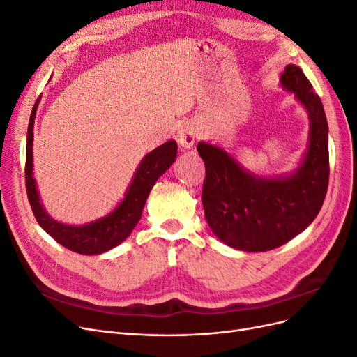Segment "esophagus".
<instances>
[{"label":"esophagus","mask_w":357,"mask_h":357,"mask_svg":"<svg viewBox=\"0 0 357 357\" xmlns=\"http://www.w3.org/2000/svg\"><path fill=\"white\" fill-rule=\"evenodd\" d=\"M195 134H197V131L193 129V126H190V125L181 126L177 132L178 144L185 149H190L193 144H195V137H197Z\"/></svg>","instance_id":"obj_1"}]
</instances>
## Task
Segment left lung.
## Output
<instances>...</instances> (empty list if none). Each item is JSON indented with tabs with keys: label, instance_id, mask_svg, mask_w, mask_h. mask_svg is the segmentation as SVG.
<instances>
[{
	"label": "left lung",
	"instance_id": "1",
	"mask_svg": "<svg viewBox=\"0 0 357 357\" xmlns=\"http://www.w3.org/2000/svg\"><path fill=\"white\" fill-rule=\"evenodd\" d=\"M280 82L310 116L308 150L294 174L256 177L225 150L207 143L197 146L205 164V219L220 241L244 252L273 250L290 241L316 219L328 190V121L320 96L294 63Z\"/></svg>",
	"mask_w": 357,
	"mask_h": 357
}]
</instances>
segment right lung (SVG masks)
Instances as JSON below:
<instances>
[{
	"label": "right lung",
	"instance_id": "obj_1",
	"mask_svg": "<svg viewBox=\"0 0 357 357\" xmlns=\"http://www.w3.org/2000/svg\"><path fill=\"white\" fill-rule=\"evenodd\" d=\"M40 96L37 98L34 109L31 112L28 137H26V162H25V186L28 201L31 204L38 225L45 229L53 240L68 250L80 255H100L125 241L138 223L144 208L146 199L152 190L156 180L172 165L177 156V143L174 139L164 143L155 149L153 152L146 155L139 164L134 180L129 186L125 199L119 207L105 218L83 225L70 226L53 220L41 207L38 193L36 189V180L32 177V128Z\"/></svg>",
	"mask_w": 357,
	"mask_h": 357
}]
</instances>
